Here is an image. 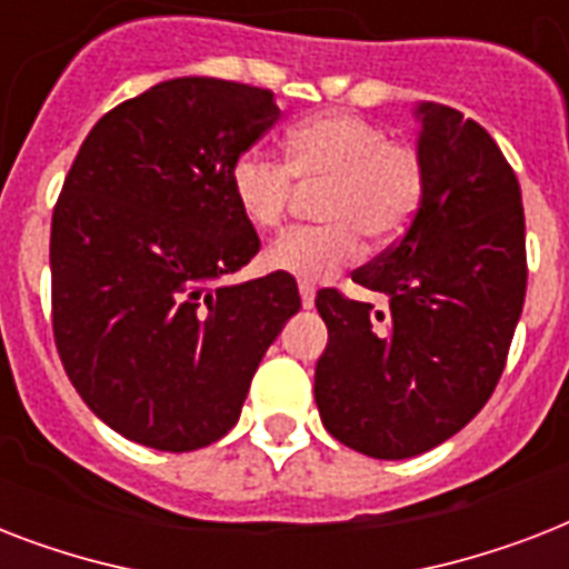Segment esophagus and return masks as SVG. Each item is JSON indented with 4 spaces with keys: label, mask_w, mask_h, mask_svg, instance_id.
<instances>
[{
    "label": "esophagus",
    "mask_w": 569,
    "mask_h": 569,
    "mask_svg": "<svg viewBox=\"0 0 569 569\" xmlns=\"http://www.w3.org/2000/svg\"><path fill=\"white\" fill-rule=\"evenodd\" d=\"M298 292H301V307H303V310H312V303H316V286H312V283H298Z\"/></svg>",
    "instance_id": "1"
}]
</instances>
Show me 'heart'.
<instances>
[{
  "mask_svg": "<svg viewBox=\"0 0 569 569\" xmlns=\"http://www.w3.org/2000/svg\"><path fill=\"white\" fill-rule=\"evenodd\" d=\"M321 189L319 227L286 232L266 253L277 274L321 280L360 257L363 239L389 244L410 227L425 194L422 159L387 129L355 114H321L286 136V168L250 150L236 159L230 191L253 230H277L295 186Z\"/></svg>",
  "mask_w": 569,
  "mask_h": 569,
  "instance_id": "obj_1",
  "label": "heart"
}]
</instances>
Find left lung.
I'll return each instance as SVG.
<instances>
[{
	"instance_id": "1",
	"label": "left lung",
	"mask_w": 569,
	"mask_h": 569,
	"mask_svg": "<svg viewBox=\"0 0 569 569\" xmlns=\"http://www.w3.org/2000/svg\"><path fill=\"white\" fill-rule=\"evenodd\" d=\"M419 212L355 283L387 310L316 298L328 348L316 363L321 422L348 449L405 460L472 422L505 369L526 301L520 182L496 141L458 109L416 102Z\"/></svg>"
}]
</instances>
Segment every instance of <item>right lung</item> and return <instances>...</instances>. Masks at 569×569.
Returning a JSON list of instances; mask_svg holds the SVG:
<instances>
[{
	"instance_id": "right-lung-1",
	"label": "right lung",
	"mask_w": 569,
	"mask_h": 569,
	"mask_svg": "<svg viewBox=\"0 0 569 569\" xmlns=\"http://www.w3.org/2000/svg\"><path fill=\"white\" fill-rule=\"evenodd\" d=\"M277 118L271 91L182 76L120 102L79 147L52 212V330L76 392L127 440H221L301 310L295 277L227 280L259 250L230 171Z\"/></svg>"
}]
</instances>
